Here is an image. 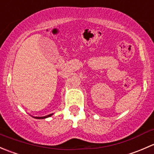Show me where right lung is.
I'll return each mask as SVG.
<instances>
[{
    "instance_id": "right-lung-1",
    "label": "right lung",
    "mask_w": 154,
    "mask_h": 154,
    "mask_svg": "<svg viewBox=\"0 0 154 154\" xmlns=\"http://www.w3.org/2000/svg\"><path fill=\"white\" fill-rule=\"evenodd\" d=\"M52 115H53V113H52V114H50V115L45 116H42V117H34V118H35V119H46V118H47V117L51 116Z\"/></svg>"
}]
</instances>
